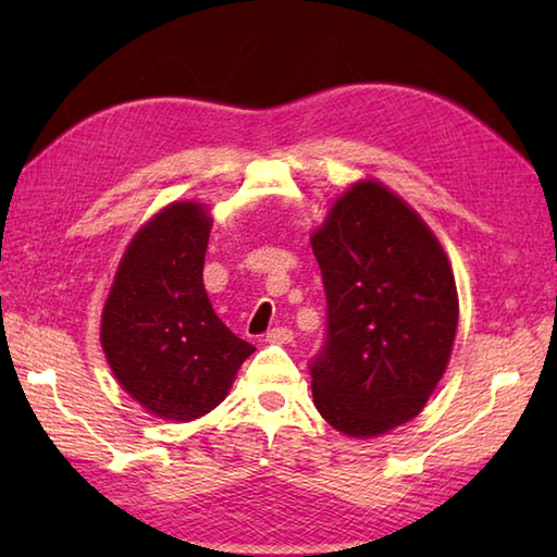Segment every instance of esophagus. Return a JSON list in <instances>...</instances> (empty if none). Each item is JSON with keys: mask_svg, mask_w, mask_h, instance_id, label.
Returning a JSON list of instances; mask_svg holds the SVG:
<instances>
[{"mask_svg": "<svg viewBox=\"0 0 557 557\" xmlns=\"http://www.w3.org/2000/svg\"><path fill=\"white\" fill-rule=\"evenodd\" d=\"M265 339L272 342V345H289V342L294 339V333H292V327H287V325H277V327L268 330Z\"/></svg>", "mask_w": 557, "mask_h": 557, "instance_id": "1", "label": "esophagus"}]
</instances>
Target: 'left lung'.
<instances>
[{"label": "left lung", "instance_id": "1", "mask_svg": "<svg viewBox=\"0 0 557 557\" xmlns=\"http://www.w3.org/2000/svg\"><path fill=\"white\" fill-rule=\"evenodd\" d=\"M327 315L309 363L313 401L333 429L373 437L417 417L457 333V287L441 242L405 200L359 182L311 236Z\"/></svg>", "mask_w": 557, "mask_h": 557}]
</instances>
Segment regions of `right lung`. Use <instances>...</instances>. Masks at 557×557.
Here are the masks:
<instances>
[{
    "label": "right lung",
    "mask_w": 557,
    "mask_h": 557,
    "mask_svg": "<svg viewBox=\"0 0 557 557\" xmlns=\"http://www.w3.org/2000/svg\"><path fill=\"white\" fill-rule=\"evenodd\" d=\"M210 222L194 200L162 208L128 244L102 309L100 342L114 377L160 419L194 421L215 409L256 351L206 294Z\"/></svg>",
    "instance_id": "1"
}]
</instances>
